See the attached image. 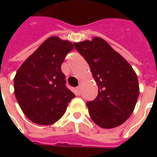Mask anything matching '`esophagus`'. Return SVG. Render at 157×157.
I'll list each match as a JSON object with an SVG mask.
<instances>
[{
	"label": "esophagus",
	"mask_w": 157,
	"mask_h": 157,
	"mask_svg": "<svg viewBox=\"0 0 157 157\" xmlns=\"http://www.w3.org/2000/svg\"><path fill=\"white\" fill-rule=\"evenodd\" d=\"M81 88L79 86V87H77V88L76 89L75 94H76V95H80V94H81Z\"/></svg>",
	"instance_id": "esophagus-1"
}]
</instances>
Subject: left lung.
Here are the masks:
<instances>
[{
    "instance_id": "obj_1",
    "label": "left lung",
    "mask_w": 157,
    "mask_h": 157,
    "mask_svg": "<svg viewBox=\"0 0 157 157\" xmlns=\"http://www.w3.org/2000/svg\"><path fill=\"white\" fill-rule=\"evenodd\" d=\"M73 45L88 63L98 87L95 99L86 103L91 119L104 129L119 126L131 116L139 98L135 71L102 38Z\"/></svg>"
}]
</instances>
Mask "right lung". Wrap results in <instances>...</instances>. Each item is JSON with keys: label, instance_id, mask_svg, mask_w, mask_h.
Masks as SVG:
<instances>
[{"label": "right lung", "instance_id": "add662e5", "mask_svg": "<svg viewBox=\"0 0 157 157\" xmlns=\"http://www.w3.org/2000/svg\"><path fill=\"white\" fill-rule=\"evenodd\" d=\"M73 45L57 36L45 40L26 59L13 80L14 94L21 109L36 124L58 121L75 97L66 87L61 65Z\"/></svg>", "mask_w": 157, "mask_h": 157}]
</instances>
